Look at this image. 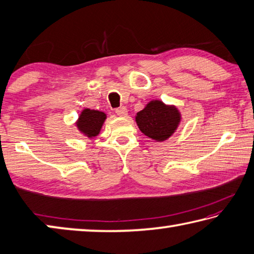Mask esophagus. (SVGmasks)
<instances>
[{"instance_id":"obj_1","label":"esophagus","mask_w":254,"mask_h":254,"mask_svg":"<svg viewBox=\"0 0 254 254\" xmlns=\"http://www.w3.org/2000/svg\"><path fill=\"white\" fill-rule=\"evenodd\" d=\"M115 113H117L119 117H122V118H126L127 117V107H120V109H118L117 111H115Z\"/></svg>"}]
</instances>
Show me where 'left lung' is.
Listing matches in <instances>:
<instances>
[{
  "mask_svg": "<svg viewBox=\"0 0 254 254\" xmlns=\"http://www.w3.org/2000/svg\"><path fill=\"white\" fill-rule=\"evenodd\" d=\"M140 131L157 142L168 140L182 122V113L176 105L165 104L160 100L150 101L135 115Z\"/></svg>",
  "mask_w": 254,
  "mask_h": 254,
  "instance_id": "1",
  "label": "left lung"
}]
</instances>
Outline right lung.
<instances>
[{
    "label": "right lung",
    "mask_w": 254,
    "mask_h": 254,
    "mask_svg": "<svg viewBox=\"0 0 254 254\" xmlns=\"http://www.w3.org/2000/svg\"><path fill=\"white\" fill-rule=\"evenodd\" d=\"M106 118L107 117L104 112L84 109L80 112L78 119L75 122V126L81 134L92 139V137L100 134Z\"/></svg>",
    "instance_id": "obj_1"
}]
</instances>
